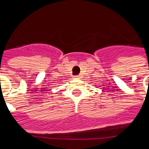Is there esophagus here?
Listing matches in <instances>:
<instances>
[{"mask_svg":"<svg viewBox=\"0 0 149 149\" xmlns=\"http://www.w3.org/2000/svg\"><path fill=\"white\" fill-rule=\"evenodd\" d=\"M73 79H80V76H74V78H73Z\"/></svg>","mask_w":149,"mask_h":149,"instance_id":"obj_1","label":"esophagus"}]
</instances>
